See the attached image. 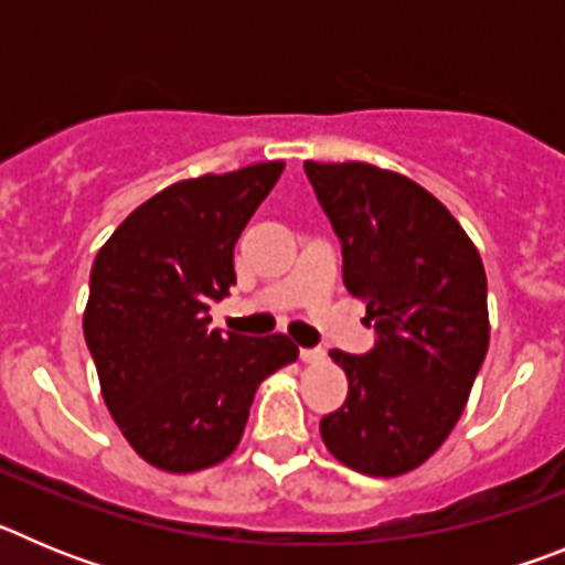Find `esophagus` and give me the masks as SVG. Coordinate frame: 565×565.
Segmentation results:
<instances>
[{
	"label": "esophagus",
	"instance_id": "obj_1",
	"mask_svg": "<svg viewBox=\"0 0 565 565\" xmlns=\"http://www.w3.org/2000/svg\"><path fill=\"white\" fill-rule=\"evenodd\" d=\"M299 359H302V362H322V359H326V351H322V348H302V351H299Z\"/></svg>",
	"mask_w": 565,
	"mask_h": 565
}]
</instances>
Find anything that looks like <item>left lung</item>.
Segmentation results:
<instances>
[{"instance_id": "8db88e82", "label": "left lung", "mask_w": 565, "mask_h": 565, "mask_svg": "<svg viewBox=\"0 0 565 565\" xmlns=\"http://www.w3.org/2000/svg\"><path fill=\"white\" fill-rule=\"evenodd\" d=\"M342 246V279L376 342L331 351L348 398L319 422L344 467L393 478L424 463L461 418L489 344L487 274L444 203L371 163L306 161Z\"/></svg>"}]
</instances>
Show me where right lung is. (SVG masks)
I'll list each match as a JSON object with an SVG mask.
<instances>
[{"instance_id":"1","label":"right lung","mask_w":565,"mask_h":565,"mask_svg":"<svg viewBox=\"0 0 565 565\" xmlns=\"http://www.w3.org/2000/svg\"><path fill=\"white\" fill-rule=\"evenodd\" d=\"M286 163L181 181L115 228L89 271L84 339L132 450L167 472L232 456L259 382L299 356L286 333L209 328L237 282L234 243Z\"/></svg>"}]
</instances>
